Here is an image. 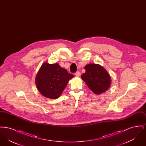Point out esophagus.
I'll return each instance as SVG.
<instances>
[{
    "label": "esophagus",
    "instance_id": "esophagus-1",
    "mask_svg": "<svg viewBox=\"0 0 146 146\" xmlns=\"http://www.w3.org/2000/svg\"><path fill=\"white\" fill-rule=\"evenodd\" d=\"M75 75H76V76L79 77V76H80L81 73H80V72L79 71H78V72H76V73H75Z\"/></svg>",
    "mask_w": 146,
    "mask_h": 146
}]
</instances>
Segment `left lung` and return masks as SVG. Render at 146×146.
Returning <instances> with one entry per match:
<instances>
[{"label":"left lung","mask_w":146,"mask_h":146,"mask_svg":"<svg viewBox=\"0 0 146 146\" xmlns=\"http://www.w3.org/2000/svg\"><path fill=\"white\" fill-rule=\"evenodd\" d=\"M84 68L86 72L82 75V79L94 93L99 95L108 89L111 85V77L103 67L91 63Z\"/></svg>","instance_id":"left-lung-1"}]
</instances>
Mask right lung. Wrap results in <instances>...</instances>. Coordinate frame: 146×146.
I'll use <instances>...</instances> for the list:
<instances>
[{"instance_id":"add662e5","label":"right lung","mask_w":146,"mask_h":146,"mask_svg":"<svg viewBox=\"0 0 146 146\" xmlns=\"http://www.w3.org/2000/svg\"><path fill=\"white\" fill-rule=\"evenodd\" d=\"M73 76L58 63L45 62L36 76L35 84L44 96L56 99L60 97L68 81Z\"/></svg>"}]
</instances>
